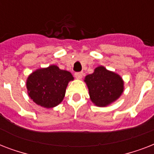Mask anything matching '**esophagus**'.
I'll return each instance as SVG.
<instances>
[{"instance_id":"34e87169","label":"esophagus","mask_w":154,"mask_h":154,"mask_svg":"<svg viewBox=\"0 0 154 154\" xmlns=\"http://www.w3.org/2000/svg\"><path fill=\"white\" fill-rule=\"evenodd\" d=\"M75 77L77 79H82V77H83V72H75Z\"/></svg>"}]
</instances>
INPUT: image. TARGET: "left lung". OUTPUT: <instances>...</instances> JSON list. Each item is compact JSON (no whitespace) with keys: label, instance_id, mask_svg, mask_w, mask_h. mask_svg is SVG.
<instances>
[{"label":"left lung","instance_id":"left-lung-1","mask_svg":"<svg viewBox=\"0 0 154 154\" xmlns=\"http://www.w3.org/2000/svg\"><path fill=\"white\" fill-rule=\"evenodd\" d=\"M90 100L99 107H105L119 98L124 91V82L121 76L98 66L92 74L85 78Z\"/></svg>","mask_w":154,"mask_h":154}]
</instances>
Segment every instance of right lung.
<instances>
[{
	"label": "right lung",
	"instance_id": "obj_1",
	"mask_svg": "<svg viewBox=\"0 0 154 154\" xmlns=\"http://www.w3.org/2000/svg\"><path fill=\"white\" fill-rule=\"evenodd\" d=\"M72 80L71 72L60 69L57 65H49L37 69L28 77V94L37 105L53 108L62 101L68 84Z\"/></svg>",
	"mask_w": 154,
	"mask_h": 154
}]
</instances>
